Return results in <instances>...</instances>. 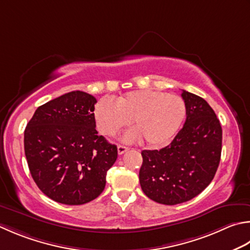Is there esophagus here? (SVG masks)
Segmentation results:
<instances>
[{"instance_id":"obj_1","label":"esophagus","mask_w":250,"mask_h":250,"mask_svg":"<svg viewBox=\"0 0 250 250\" xmlns=\"http://www.w3.org/2000/svg\"><path fill=\"white\" fill-rule=\"evenodd\" d=\"M126 150H129V147H126V146H125V145H118V154L119 155L125 154Z\"/></svg>"}]
</instances>
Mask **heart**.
Listing matches in <instances>:
<instances>
[{"mask_svg": "<svg viewBox=\"0 0 250 250\" xmlns=\"http://www.w3.org/2000/svg\"><path fill=\"white\" fill-rule=\"evenodd\" d=\"M187 116V106L178 95L161 91L138 90L125 93L116 104L103 99L96 104L97 128L112 136L129 124L151 147H161L174 138Z\"/></svg>", "mask_w": 250, "mask_h": 250, "instance_id": "obj_1", "label": "heart"}]
</instances>
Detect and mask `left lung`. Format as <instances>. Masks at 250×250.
<instances>
[{
	"label": "left lung",
	"mask_w": 250,
	"mask_h": 250,
	"mask_svg": "<svg viewBox=\"0 0 250 250\" xmlns=\"http://www.w3.org/2000/svg\"><path fill=\"white\" fill-rule=\"evenodd\" d=\"M187 120L171 143L142 151V190L156 203L177 205L197 196L214 178L221 158L222 128L208 103L185 90Z\"/></svg>",
	"instance_id": "left-lung-1"
}]
</instances>
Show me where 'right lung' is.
I'll return each instance as SVG.
<instances>
[{
	"instance_id": "1",
	"label": "right lung",
	"mask_w": 250,
	"mask_h": 250,
	"mask_svg": "<svg viewBox=\"0 0 250 250\" xmlns=\"http://www.w3.org/2000/svg\"><path fill=\"white\" fill-rule=\"evenodd\" d=\"M96 99L66 93L38 107L24 130V155L31 177L47 197L83 205L99 197L118 156L117 146L97 134Z\"/></svg>"
}]
</instances>
